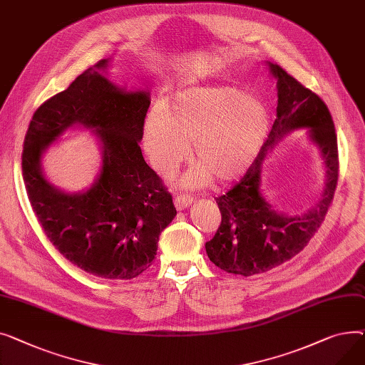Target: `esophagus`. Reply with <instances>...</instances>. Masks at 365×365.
<instances>
[{
    "instance_id": "esophagus-1",
    "label": "esophagus",
    "mask_w": 365,
    "mask_h": 365,
    "mask_svg": "<svg viewBox=\"0 0 365 365\" xmlns=\"http://www.w3.org/2000/svg\"><path fill=\"white\" fill-rule=\"evenodd\" d=\"M174 203H175V207L178 210H182V209L188 207L192 203V199L187 195H177L175 199H174Z\"/></svg>"
}]
</instances>
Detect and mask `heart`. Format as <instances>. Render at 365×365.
Here are the masks:
<instances>
[{
    "label": "heart",
    "instance_id": "1",
    "mask_svg": "<svg viewBox=\"0 0 365 365\" xmlns=\"http://www.w3.org/2000/svg\"><path fill=\"white\" fill-rule=\"evenodd\" d=\"M269 112L256 96L230 85L195 87L153 109L144 123L150 163L168 175L191 153L197 160L181 178L185 188L205 187L213 177L228 182L246 173L265 143Z\"/></svg>",
    "mask_w": 365,
    "mask_h": 365
}]
</instances>
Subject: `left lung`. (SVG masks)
Wrapping results in <instances>:
<instances>
[{"instance_id":"obj_1","label":"left lung","mask_w":365,"mask_h":365,"mask_svg":"<svg viewBox=\"0 0 365 365\" xmlns=\"http://www.w3.org/2000/svg\"><path fill=\"white\" fill-rule=\"evenodd\" d=\"M269 69L277 78V118L243 178L215 199L221 210V224L212 240L206 242V253L213 264L245 277L269 271L304 250L324 222L339 178L337 137L326 103L278 64L269 63ZM294 127L310 128V136L324 155L328 180L324 195L311 211L289 217L275 212L263 200L259 192V174L272 144Z\"/></svg>"}]
</instances>
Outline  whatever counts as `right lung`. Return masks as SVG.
<instances>
[{
  "mask_svg": "<svg viewBox=\"0 0 365 365\" xmlns=\"http://www.w3.org/2000/svg\"><path fill=\"white\" fill-rule=\"evenodd\" d=\"M106 69L103 58L38 107L25 135L21 170L32 210L64 258L101 278L131 280L152 265L159 234L177 209L138 143L148 94L120 91L104 78ZM73 124L95 128L103 143V168L93 189L66 195L41 177L38 160Z\"/></svg>",
  "mask_w": 365,
  "mask_h": 365,
  "instance_id": "obj_1",
  "label": "right lung"
}]
</instances>
